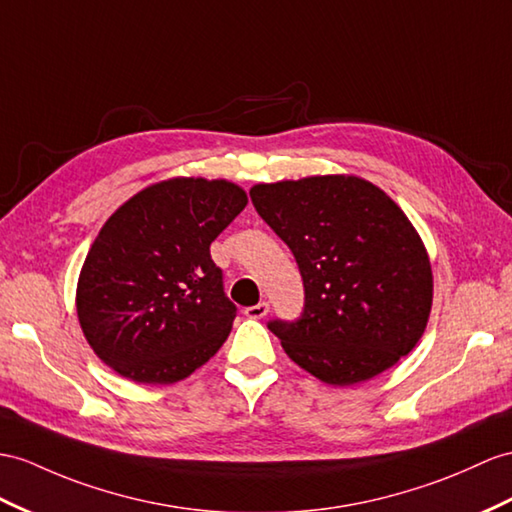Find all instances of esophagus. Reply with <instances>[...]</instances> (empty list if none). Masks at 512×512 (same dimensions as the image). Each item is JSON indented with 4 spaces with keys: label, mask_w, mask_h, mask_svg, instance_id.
Masks as SVG:
<instances>
[{
    "label": "esophagus",
    "mask_w": 512,
    "mask_h": 512,
    "mask_svg": "<svg viewBox=\"0 0 512 512\" xmlns=\"http://www.w3.org/2000/svg\"><path fill=\"white\" fill-rule=\"evenodd\" d=\"M245 317H249V319H263L267 313H269V304L267 302H260V304H256V306H247L245 310Z\"/></svg>",
    "instance_id": "34e87169"
}]
</instances>
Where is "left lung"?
<instances>
[{
    "mask_svg": "<svg viewBox=\"0 0 512 512\" xmlns=\"http://www.w3.org/2000/svg\"><path fill=\"white\" fill-rule=\"evenodd\" d=\"M249 197L302 273V315L267 323L293 363L345 386L413 350L430 317L432 269L389 195L354 176H315L256 184Z\"/></svg>",
    "mask_w": 512,
    "mask_h": 512,
    "instance_id": "obj_1",
    "label": "left lung"
}]
</instances>
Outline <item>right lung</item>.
<instances>
[{
    "label": "right lung",
    "mask_w": 512,
    "mask_h": 512,
    "mask_svg": "<svg viewBox=\"0 0 512 512\" xmlns=\"http://www.w3.org/2000/svg\"><path fill=\"white\" fill-rule=\"evenodd\" d=\"M245 204L232 182L176 178L147 186L104 223L76 304L86 341L119 376L178 382L228 339L236 306L210 243Z\"/></svg>",
    "instance_id": "1"
}]
</instances>
